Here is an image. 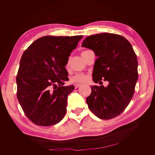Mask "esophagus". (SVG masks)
<instances>
[{"label": "esophagus", "instance_id": "esophagus-1", "mask_svg": "<svg viewBox=\"0 0 155 155\" xmlns=\"http://www.w3.org/2000/svg\"><path fill=\"white\" fill-rule=\"evenodd\" d=\"M81 85V84L76 83V84H75V85H74V87H75V88H78V87H79Z\"/></svg>", "mask_w": 155, "mask_h": 155}]
</instances>
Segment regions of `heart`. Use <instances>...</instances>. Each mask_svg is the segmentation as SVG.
I'll return each mask as SVG.
<instances>
[{"mask_svg":"<svg viewBox=\"0 0 155 155\" xmlns=\"http://www.w3.org/2000/svg\"><path fill=\"white\" fill-rule=\"evenodd\" d=\"M83 51H82L81 54L83 52ZM69 64H70V61L68 60L67 63V67H69ZM88 78V76L87 74H84V73H78L70 78V81L72 83H83L86 82L87 81Z\"/></svg>","mask_w":155,"mask_h":155,"instance_id":"obj_1","label":"heart"}]
</instances>
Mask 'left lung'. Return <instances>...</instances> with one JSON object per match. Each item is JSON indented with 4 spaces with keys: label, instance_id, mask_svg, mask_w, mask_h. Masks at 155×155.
Segmentation results:
<instances>
[{
    "label": "left lung",
    "instance_id": "obj_1",
    "mask_svg": "<svg viewBox=\"0 0 155 155\" xmlns=\"http://www.w3.org/2000/svg\"><path fill=\"white\" fill-rule=\"evenodd\" d=\"M81 46L92 50L97 57L93 81L109 82L107 87H91L86 100L88 108L100 119L118 116L129 104L138 80V61L132 45L123 36L103 33L87 37Z\"/></svg>",
    "mask_w": 155,
    "mask_h": 155
}]
</instances>
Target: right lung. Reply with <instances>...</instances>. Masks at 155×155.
Wrapping results in <instances>:
<instances>
[{
  "instance_id": "right-lung-1",
  "label": "right lung",
  "mask_w": 155,
  "mask_h": 155,
  "mask_svg": "<svg viewBox=\"0 0 155 155\" xmlns=\"http://www.w3.org/2000/svg\"><path fill=\"white\" fill-rule=\"evenodd\" d=\"M83 35L44 36L23 53L16 78L17 97L25 115L39 126L57 124L66 114L67 97L74 90L65 87V66Z\"/></svg>"
}]
</instances>
